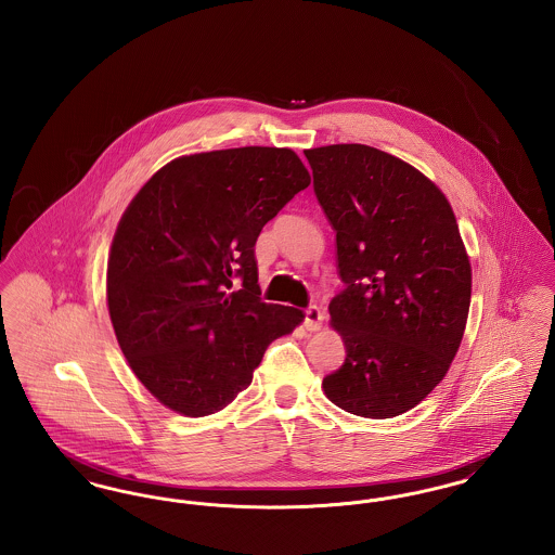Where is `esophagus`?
<instances>
[{"label":"esophagus","instance_id":"esophagus-1","mask_svg":"<svg viewBox=\"0 0 555 555\" xmlns=\"http://www.w3.org/2000/svg\"><path fill=\"white\" fill-rule=\"evenodd\" d=\"M322 320H324V314H322V310H320L318 306L306 308V312H304V326H306L308 331H320Z\"/></svg>","mask_w":555,"mask_h":555}]
</instances>
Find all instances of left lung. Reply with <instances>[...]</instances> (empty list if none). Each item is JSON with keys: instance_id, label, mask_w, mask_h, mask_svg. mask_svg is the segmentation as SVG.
<instances>
[{"instance_id": "1", "label": "left lung", "mask_w": 555, "mask_h": 555, "mask_svg": "<svg viewBox=\"0 0 555 555\" xmlns=\"http://www.w3.org/2000/svg\"><path fill=\"white\" fill-rule=\"evenodd\" d=\"M304 154L345 285L328 312L347 356L324 393L349 414L393 418L443 380L462 344L466 247L448 197L408 162L360 143Z\"/></svg>"}]
</instances>
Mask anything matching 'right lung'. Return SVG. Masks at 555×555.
Returning <instances> with one entry per match:
<instances>
[{"label": "right lung", "instance_id": "add662e5", "mask_svg": "<svg viewBox=\"0 0 555 555\" xmlns=\"http://www.w3.org/2000/svg\"><path fill=\"white\" fill-rule=\"evenodd\" d=\"M310 185L287 147L172 159L122 214L107 310L134 376L166 408L208 416L249 387L266 347L304 314L260 297L256 241Z\"/></svg>", "mask_w": 555, "mask_h": 555}]
</instances>
